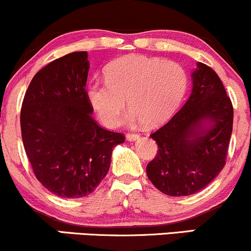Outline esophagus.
Instances as JSON below:
<instances>
[{"mask_svg": "<svg viewBox=\"0 0 251 251\" xmlns=\"http://www.w3.org/2000/svg\"><path fill=\"white\" fill-rule=\"evenodd\" d=\"M126 137H127V139L129 140V142H134V140L139 139L140 134H138V133H127V134H126Z\"/></svg>", "mask_w": 251, "mask_h": 251, "instance_id": "obj_1", "label": "esophagus"}]
</instances>
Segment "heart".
<instances>
[{
  "mask_svg": "<svg viewBox=\"0 0 251 251\" xmlns=\"http://www.w3.org/2000/svg\"><path fill=\"white\" fill-rule=\"evenodd\" d=\"M188 75L178 63L139 54L123 56L106 70V81H92L87 98L100 122L108 127L120 123L126 108L131 120L154 126L165 122L180 105Z\"/></svg>",
  "mask_w": 251,
  "mask_h": 251,
  "instance_id": "obj_1",
  "label": "heart"
}]
</instances>
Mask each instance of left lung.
Masks as SVG:
<instances>
[{
    "label": "left lung",
    "instance_id": "8db88e82",
    "mask_svg": "<svg viewBox=\"0 0 251 251\" xmlns=\"http://www.w3.org/2000/svg\"><path fill=\"white\" fill-rule=\"evenodd\" d=\"M192 80L185 105L150 134L158 151L146 174L159 191L175 197L196 194L217 177L232 132L234 107L216 72L198 62Z\"/></svg>",
    "mask_w": 251,
    "mask_h": 251
}]
</instances>
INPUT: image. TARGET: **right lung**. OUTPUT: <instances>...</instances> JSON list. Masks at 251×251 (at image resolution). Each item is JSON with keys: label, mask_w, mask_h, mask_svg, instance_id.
<instances>
[{"label": "right lung", "mask_w": 251, "mask_h": 251, "mask_svg": "<svg viewBox=\"0 0 251 251\" xmlns=\"http://www.w3.org/2000/svg\"><path fill=\"white\" fill-rule=\"evenodd\" d=\"M87 51L54 60L34 75L21 107L25 151L37 180L51 194L80 198L96 190L125 135L92 117L86 81Z\"/></svg>", "instance_id": "obj_1"}]
</instances>
